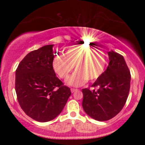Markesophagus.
I'll list each match as a JSON object with an SVG mask.
<instances>
[{"label": "esophagus", "mask_w": 145, "mask_h": 145, "mask_svg": "<svg viewBox=\"0 0 145 145\" xmlns=\"http://www.w3.org/2000/svg\"><path fill=\"white\" fill-rule=\"evenodd\" d=\"M78 91V90L76 89H71V92L72 93H74L75 91Z\"/></svg>", "instance_id": "1"}]
</instances>
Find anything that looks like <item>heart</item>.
I'll use <instances>...</instances> for the list:
<instances>
[{
	"label": "heart",
	"instance_id": "1",
	"mask_svg": "<svg viewBox=\"0 0 145 145\" xmlns=\"http://www.w3.org/2000/svg\"><path fill=\"white\" fill-rule=\"evenodd\" d=\"M107 64L104 51L84 46H71L63 54H56L52 61L54 71L61 78H67L74 69L76 71L66 80L69 86H80L86 81L95 80L102 75Z\"/></svg>",
	"mask_w": 145,
	"mask_h": 145
}]
</instances>
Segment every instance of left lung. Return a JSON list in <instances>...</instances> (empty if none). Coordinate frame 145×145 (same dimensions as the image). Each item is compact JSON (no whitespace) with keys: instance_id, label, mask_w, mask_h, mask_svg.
I'll list each match as a JSON object with an SVG mask.
<instances>
[{"instance_id":"8db88e82","label":"left lung","mask_w":145,"mask_h":145,"mask_svg":"<svg viewBox=\"0 0 145 145\" xmlns=\"http://www.w3.org/2000/svg\"><path fill=\"white\" fill-rule=\"evenodd\" d=\"M107 69L93 83V89H83L82 108L90 117L104 121L115 116L123 108L130 88L131 75L123 56L108 52Z\"/></svg>"}]
</instances>
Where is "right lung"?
<instances>
[{"label":"right lung","mask_w":145,"mask_h":145,"mask_svg":"<svg viewBox=\"0 0 145 145\" xmlns=\"http://www.w3.org/2000/svg\"><path fill=\"white\" fill-rule=\"evenodd\" d=\"M54 45L26 54L16 71V92L23 111L39 122H48L62 112L71 95L52 67Z\"/></svg>","instance_id":"add662e5"}]
</instances>
